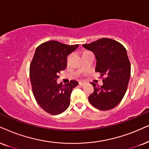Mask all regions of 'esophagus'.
<instances>
[{
    "instance_id": "1",
    "label": "esophagus",
    "mask_w": 149,
    "mask_h": 149,
    "mask_svg": "<svg viewBox=\"0 0 149 149\" xmlns=\"http://www.w3.org/2000/svg\"><path fill=\"white\" fill-rule=\"evenodd\" d=\"M85 82H79V84H80V86H84L85 85Z\"/></svg>"
}]
</instances>
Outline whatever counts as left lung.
I'll return each mask as SVG.
<instances>
[{
  "label": "left lung",
  "mask_w": 149,
  "mask_h": 149,
  "mask_svg": "<svg viewBox=\"0 0 149 149\" xmlns=\"http://www.w3.org/2000/svg\"><path fill=\"white\" fill-rule=\"evenodd\" d=\"M82 46L93 53L96 58L95 71L105 77L102 86L92 82L94 91L88 100L99 110L114 108L123 98L131 76L127 50L120 42L109 38H101Z\"/></svg>",
  "instance_id": "1"
}]
</instances>
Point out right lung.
Listing matches in <instances>:
<instances>
[{
	"mask_svg": "<svg viewBox=\"0 0 149 149\" xmlns=\"http://www.w3.org/2000/svg\"><path fill=\"white\" fill-rule=\"evenodd\" d=\"M78 46L50 40L36 49L30 65V80L36 100L48 113H61L70 104L71 91L78 82L71 80L63 85L57 83V79L58 73L67 67V56Z\"/></svg>",
	"mask_w": 149,
	"mask_h": 149,
	"instance_id": "obj_1",
	"label": "right lung"
}]
</instances>
